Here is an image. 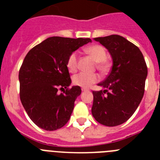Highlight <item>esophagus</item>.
Wrapping results in <instances>:
<instances>
[{"label":"esophagus","instance_id":"34e87169","mask_svg":"<svg viewBox=\"0 0 160 160\" xmlns=\"http://www.w3.org/2000/svg\"><path fill=\"white\" fill-rule=\"evenodd\" d=\"M82 91H88V89H86V88H82Z\"/></svg>","mask_w":160,"mask_h":160}]
</instances>
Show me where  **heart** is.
<instances>
[{"mask_svg": "<svg viewBox=\"0 0 160 160\" xmlns=\"http://www.w3.org/2000/svg\"><path fill=\"white\" fill-rule=\"evenodd\" d=\"M85 52L88 53L94 59V62H97V68L102 73H106L108 70V63L106 62L107 57V50L103 46L100 45H93L86 48ZM78 55L77 52H73L70 53L66 61L68 70L71 73L75 72L78 69ZM98 79L99 78L96 73H87L82 72L73 76V82L76 86L87 88L92 84L97 82Z\"/></svg>", "mask_w": 160, "mask_h": 160, "instance_id": "obj_1", "label": "heart"}]
</instances>
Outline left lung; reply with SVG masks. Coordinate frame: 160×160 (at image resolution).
Listing matches in <instances>:
<instances>
[{
    "label": "left lung",
    "instance_id": "1",
    "mask_svg": "<svg viewBox=\"0 0 160 160\" xmlns=\"http://www.w3.org/2000/svg\"><path fill=\"white\" fill-rule=\"evenodd\" d=\"M108 49L113 60L111 70L93 91L91 112L97 122L115 127L128 121L138 108L144 94L148 67L140 49L119 35L94 38Z\"/></svg>",
    "mask_w": 160,
    "mask_h": 160
}]
</instances>
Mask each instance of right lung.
<instances>
[{
	"instance_id": "add662e5",
	"label": "right lung",
	"mask_w": 160,
	"mask_h": 160,
	"mask_svg": "<svg viewBox=\"0 0 160 160\" xmlns=\"http://www.w3.org/2000/svg\"><path fill=\"white\" fill-rule=\"evenodd\" d=\"M89 42L90 38L51 37L25 56L19 70L20 98L30 119L42 129H60L70 119L82 90L78 86L69 88L71 79L66 61Z\"/></svg>"
}]
</instances>
